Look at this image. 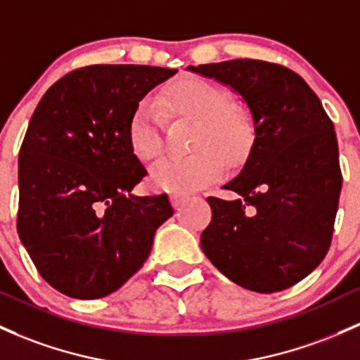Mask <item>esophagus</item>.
I'll return each mask as SVG.
<instances>
[{"label":"esophagus","instance_id":"1","mask_svg":"<svg viewBox=\"0 0 360 360\" xmlns=\"http://www.w3.org/2000/svg\"><path fill=\"white\" fill-rule=\"evenodd\" d=\"M188 194H172L169 195V199H172V204H173V207H180L181 204L185 202V200L188 199Z\"/></svg>","mask_w":360,"mask_h":360}]
</instances>
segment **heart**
Wrapping results in <instances>:
<instances>
[{"label":"heart","mask_w":360,"mask_h":360,"mask_svg":"<svg viewBox=\"0 0 360 360\" xmlns=\"http://www.w3.org/2000/svg\"><path fill=\"white\" fill-rule=\"evenodd\" d=\"M194 120L191 149L184 158H163L150 169V180L166 192L195 191L221 173L223 163L240 165L254 146L256 130L247 111L230 106L221 87L202 79L173 84L160 101L146 98L135 108L129 125L132 153L141 161H153L163 149V111Z\"/></svg>","instance_id":"1"}]
</instances>
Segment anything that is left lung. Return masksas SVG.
<instances>
[{
	"label": "left lung",
	"instance_id": "1",
	"mask_svg": "<svg viewBox=\"0 0 360 360\" xmlns=\"http://www.w3.org/2000/svg\"><path fill=\"white\" fill-rule=\"evenodd\" d=\"M242 96L256 139L242 172L223 188L238 199L207 197L206 257L228 280L259 293L293 287L326 256L342 172L333 122L295 72L261 60L188 67Z\"/></svg>",
	"mask_w": 360,
	"mask_h": 360
}]
</instances>
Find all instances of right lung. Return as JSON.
I'll list each match as a JSON object with an SVG mask.
<instances>
[{
	"instance_id": "add662e5",
	"label": "right lung",
	"mask_w": 360,
	"mask_h": 360,
	"mask_svg": "<svg viewBox=\"0 0 360 360\" xmlns=\"http://www.w3.org/2000/svg\"><path fill=\"white\" fill-rule=\"evenodd\" d=\"M149 65H92L61 77L29 122L18 156V237L37 271L73 299L118 290L149 257L173 207L132 194L148 172L129 125L146 94L173 77Z\"/></svg>"
}]
</instances>
